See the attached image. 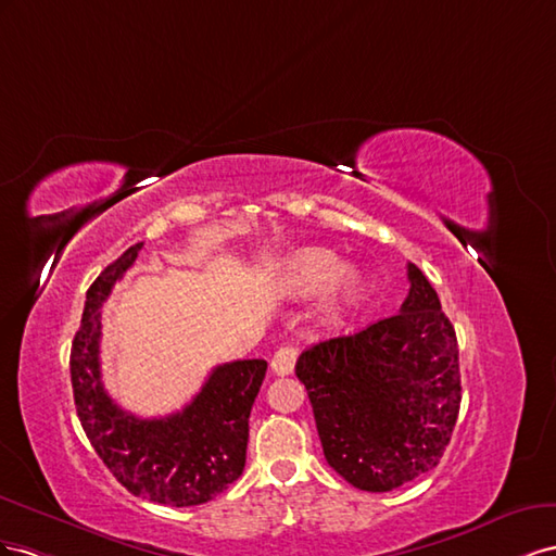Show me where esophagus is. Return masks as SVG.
Returning <instances> with one entry per match:
<instances>
[{"label": "esophagus", "instance_id": "1", "mask_svg": "<svg viewBox=\"0 0 556 556\" xmlns=\"http://www.w3.org/2000/svg\"><path fill=\"white\" fill-rule=\"evenodd\" d=\"M295 361H298V349L295 346H279L273 361H269V368H273L275 375L283 377V375H291L295 368Z\"/></svg>", "mask_w": 556, "mask_h": 556}]
</instances>
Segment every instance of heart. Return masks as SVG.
<instances>
[{
	"mask_svg": "<svg viewBox=\"0 0 556 556\" xmlns=\"http://www.w3.org/2000/svg\"><path fill=\"white\" fill-rule=\"evenodd\" d=\"M277 291L287 298H312L324 293L319 316L326 326H340L366 298V279L356 267H342L336 251L305 247L291 251L275 275Z\"/></svg>",
	"mask_w": 556,
	"mask_h": 556,
	"instance_id": "obj_1",
	"label": "heart"
}]
</instances>
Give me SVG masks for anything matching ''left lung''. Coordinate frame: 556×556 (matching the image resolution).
Segmentation results:
<instances>
[{
  "instance_id": "obj_1",
  "label": "left lung",
  "mask_w": 556,
  "mask_h": 556,
  "mask_svg": "<svg viewBox=\"0 0 556 556\" xmlns=\"http://www.w3.org/2000/svg\"><path fill=\"white\" fill-rule=\"evenodd\" d=\"M401 312L309 346L295 363L328 466L363 491L433 470L462 405L458 344L431 281L407 263Z\"/></svg>"
}]
</instances>
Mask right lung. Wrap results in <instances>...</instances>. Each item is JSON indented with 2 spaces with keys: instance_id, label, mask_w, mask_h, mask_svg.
I'll return each instance as SVG.
<instances>
[{
  "instance_id": "1",
  "label": "right lung",
  "mask_w": 556,
  "mask_h": 556,
  "mask_svg": "<svg viewBox=\"0 0 556 556\" xmlns=\"http://www.w3.org/2000/svg\"><path fill=\"white\" fill-rule=\"evenodd\" d=\"M137 242L92 281L70 356L76 415L90 445L130 494L161 505L207 503L240 478L247 464L249 415L267 363L247 358L212 370L200 393L169 417L139 419L102 384V303L135 265Z\"/></svg>"
}]
</instances>
